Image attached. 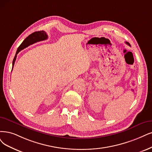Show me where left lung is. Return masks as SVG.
Listing matches in <instances>:
<instances>
[{
	"instance_id": "8db88e82",
	"label": "left lung",
	"mask_w": 152,
	"mask_h": 152,
	"mask_svg": "<svg viewBox=\"0 0 152 152\" xmlns=\"http://www.w3.org/2000/svg\"><path fill=\"white\" fill-rule=\"evenodd\" d=\"M126 44H128V45H129V46H130V44H129V43H128V42H126Z\"/></svg>"
}]
</instances>
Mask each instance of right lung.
Here are the masks:
<instances>
[{
    "label": "right lung",
    "mask_w": 152,
    "mask_h": 152,
    "mask_svg": "<svg viewBox=\"0 0 152 152\" xmlns=\"http://www.w3.org/2000/svg\"><path fill=\"white\" fill-rule=\"evenodd\" d=\"M48 39V35L46 34V33L44 31H37L35 32L32 33L31 34H30L29 36L27 37L24 41L22 42V44L20 45L19 47L18 48V50H17V52L15 54V57L14 58L13 62H12V69L14 67V65L15 63V61L17 58V54H18L21 50L24 49V48L28 47L30 45L36 43L39 41H41L46 40V39Z\"/></svg>",
    "instance_id": "1"
}]
</instances>
